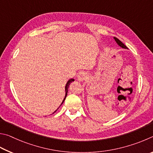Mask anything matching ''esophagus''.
Instances as JSON below:
<instances>
[{
	"label": "esophagus",
	"mask_w": 153,
	"mask_h": 153,
	"mask_svg": "<svg viewBox=\"0 0 153 153\" xmlns=\"http://www.w3.org/2000/svg\"><path fill=\"white\" fill-rule=\"evenodd\" d=\"M87 77V74L85 72H81L77 76V80L79 81H83Z\"/></svg>",
	"instance_id": "1"
}]
</instances>
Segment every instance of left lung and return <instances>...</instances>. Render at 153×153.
I'll use <instances>...</instances> for the list:
<instances>
[{
  "label": "left lung",
  "mask_w": 153,
  "mask_h": 153,
  "mask_svg": "<svg viewBox=\"0 0 153 153\" xmlns=\"http://www.w3.org/2000/svg\"><path fill=\"white\" fill-rule=\"evenodd\" d=\"M114 39H115V41L116 42L117 44H118L120 47H122V48H125V49H128V48H127L126 46V45H125L124 44H123V43H122L121 41H120V39H117V37H114Z\"/></svg>",
  "instance_id": "obj_1"
}]
</instances>
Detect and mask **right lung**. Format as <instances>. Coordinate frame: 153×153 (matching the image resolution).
Segmentation results:
<instances>
[{
  "instance_id": "right-lung-1",
  "label": "right lung",
  "mask_w": 153,
  "mask_h": 153,
  "mask_svg": "<svg viewBox=\"0 0 153 153\" xmlns=\"http://www.w3.org/2000/svg\"><path fill=\"white\" fill-rule=\"evenodd\" d=\"M74 81V79H71L69 80V81H68V82H67V83H66V87H65V91H66V95H65V97H64V100H63V101L62 102V103H61V105L63 103V102L64 101V100H65V99H66V95H67V93H68V87H69V85H70V84L71 83V82H72V81ZM57 111V109H56V110L53 112V113H55V112Z\"/></svg>"
}]
</instances>
